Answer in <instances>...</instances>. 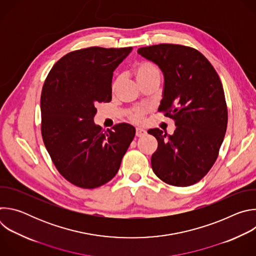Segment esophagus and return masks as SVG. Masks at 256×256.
I'll use <instances>...</instances> for the list:
<instances>
[{
    "mask_svg": "<svg viewBox=\"0 0 256 256\" xmlns=\"http://www.w3.org/2000/svg\"><path fill=\"white\" fill-rule=\"evenodd\" d=\"M146 134H147V132H146V130L142 128H136V136H144Z\"/></svg>",
    "mask_w": 256,
    "mask_h": 256,
    "instance_id": "esophagus-1",
    "label": "esophagus"
}]
</instances>
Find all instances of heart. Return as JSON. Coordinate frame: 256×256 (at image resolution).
Here are the masks:
<instances>
[{
    "instance_id": "obj_1",
    "label": "heart",
    "mask_w": 256,
    "mask_h": 256,
    "mask_svg": "<svg viewBox=\"0 0 256 256\" xmlns=\"http://www.w3.org/2000/svg\"><path fill=\"white\" fill-rule=\"evenodd\" d=\"M134 78L140 86L142 85L144 83H147L150 81H159L160 82V78H161L159 68L153 62H147V60L138 62L134 66ZM120 82H122L120 77H118L114 81V83L112 85V91H116L118 88ZM126 114H128V118L130 120L140 124L144 120L146 110L142 108H134V109L128 110L126 112Z\"/></svg>"
}]
</instances>
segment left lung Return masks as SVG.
<instances>
[{"instance_id":"obj_1","label":"left lung","mask_w":256,"mask_h":256,"mask_svg":"<svg viewBox=\"0 0 256 256\" xmlns=\"http://www.w3.org/2000/svg\"><path fill=\"white\" fill-rule=\"evenodd\" d=\"M138 54L161 68L164 90L158 110L176 126L171 136L159 128L148 130L158 140L152 169L167 184L192 186L212 167L226 134L222 82L206 58L192 48L161 44L140 48Z\"/></svg>"}]
</instances>
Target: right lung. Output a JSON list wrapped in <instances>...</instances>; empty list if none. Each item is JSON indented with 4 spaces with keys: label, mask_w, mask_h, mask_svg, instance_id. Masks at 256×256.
I'll return each instance as SVG.
<instances>
[{
    "label": "right lung",
    "mask_w": 256,
    "mask_h": 256,
    "mask_svg": "<svg viewBox=\"0 0 256 256\" xmlns=\"http://www.w3.org/2000/svg\"><path fill=\"white\" fill-rule=\"evenodd\" d=\"M132 50L92 46L68 52L46 79L44 142L58 171L76 186L92 190L112 180L134 138L128 124L104 130L93 120L96 105L112 101L114 72Z\"/></svg>",
    "instance_id": "obj_1"
}]
</instances>
